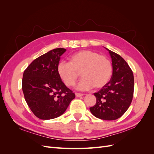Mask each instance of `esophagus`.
Returning a JSON list of instances; mask_svg holds the SVG:
<instances>
[{
  "mask_svg": "<svg viewBox=\"0 0 154 154\" xmlns=\"http://www.w3.org/2000/svg\"><path fill=\"white\" fill-rule=\"evenodd\" d=\"M75 95H76V97H81V96H83V94H82V93H78V92H76L75 93Z\"/></svg>",
  "mask_w": 154,
  "mask_h": 154,
  "instance_id": "esophagus-1",
  "label": "esophagus"
}]
</instances>
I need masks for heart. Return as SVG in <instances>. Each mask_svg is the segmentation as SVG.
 Here are the masks:
<instances>
[{
  "mask_svg": "<svg viewBox=\"0 0 154 154\" xmlns=\"http://www.w3.org/2000/svg\"><path fill=\"white\" fill-rule=\"evenodd\" d=\"M69 62L60 61L57 72L63 83L68 87L75 84L81 71L82 78L76 88L87 91L101 88L109 82L112 74V66L110 60L91 50H82L69 57Z\"/></svg>",
  "mask_w": 154,
  "mask_h": 154,
  "instance_id": "obj_1",
  "label": "heart"
}]
</instances>
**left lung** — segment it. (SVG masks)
Segmentation results:
<instances>
[{
    "instance_id": "obj_1",
    "label": "left lung",
    "mask_w": 154,
    "mask_h": 154,
    "mask_svg": "<svg viewBox=\"0 0 154 154\" xmlns=\"http://www.w3.org/2000/svg\"><path fill=\"white\" fill-rule=\"evenodd\" d=\"M112 64L110 81L94 93L96 103L90 108L95 117L103 120H115L122 116L131 104L134 79L128 63L120 55L107 48Z\"/></svg>"
}]
</instances>
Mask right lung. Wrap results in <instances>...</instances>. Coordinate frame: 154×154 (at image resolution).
<instances>
[{
    "mask_svg": "<svg viewBox=\"0 0 154 154\" xmlns=\"http://www.w3.org/2000/svg\"><path fill=\"white\" fill-rule=\"evenodd\" d=\"M66 49L57 48L40 56L25 70L22 91L27 104L41 119H51L62 115L75 94L67 88L57 72L60 57Z\"/></svg>",
    "mask_w": 154,
    "mask_h": 154,
    "instance_id": "add662e5",
    "label": "right lung"
}]
</instances>
